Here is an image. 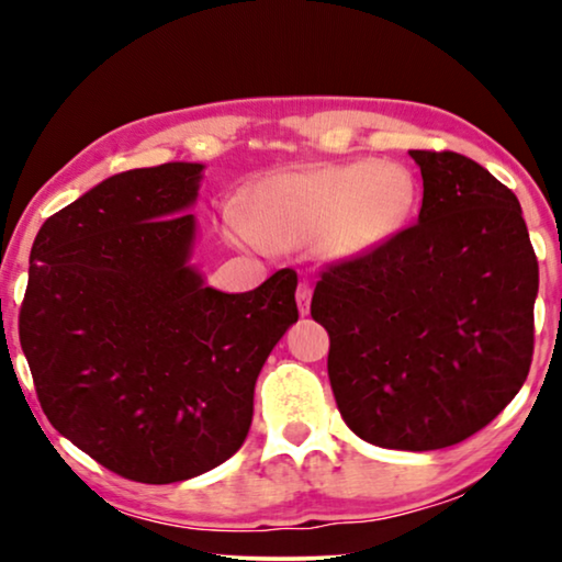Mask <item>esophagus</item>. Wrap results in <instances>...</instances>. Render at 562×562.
Here are the masks:
<instances>
[{
  "mask_svg": "<svg viewBox=\"0 0 562 562\" xmlns=\"http://www.w3.org/2000/svg\"><path fill=\"white\" fill-rule=\"evenodd\" d=\"M296 306H299V312H302V314H310V306H312V286H310V283H299Z\"/></svg>",
  "mask_w": 562,
  "mask_h": 562,
  "instance_id": "esophagus-1",
  "label": "esophagus"
}]
</instances>
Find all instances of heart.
I'll list each match as a JSON object with an SVG mask.
<instances>
[{
  "label": "heart",
  "instance_id": "heart-1",
  "mask_svg": "<svg viewBox=\"0 0 562 562\" xmlns=\"http://www.w3.org/2000/svg\"><path fill=\"white\" fill-rule=\"evenodd\" d=\"M414 204L417 181L391 160L296 168L266 176L250 189L233 235L245 245H314L329 260H356L402 233Z\"/></svg>",
  "mask_w": 562,
  "mask_h": 562
}]
</instances>
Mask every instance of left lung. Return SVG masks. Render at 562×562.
<instances>
[{"label":"left lung","instance_id":"obj_1","mask_svg":"<svg viewBox=\"0 0 562 562\" xmlns=\"http://www.w3.org/2000/svg\"><path fill=\"white\" fill-rule=\"evenodd\" d=\"M417 225L322 273L312 317L345 425L391 450H440L488 425L527 381L537 258L519 199L460 153L409 150Z\"/></svg>","mask_w":562,"mask_h":562}]
</instances>
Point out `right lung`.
<instances>
[{
  "mask_svg": "<svg viewBox=\"0 0 562 562\" xmlns=\"http://www.w3.org/2000/svg\"><path fill=\"white\" fill-rule=\"evenodd\" d=\"M202 164L110 176L45 220L30 252L20 345L45 417L76 448L140 483L233 458L252 391L299 319L296 273L245 294L191 263Z\"/></svg>",
  "mask_w": 562,
  "mask_h": 562,
  "instance_id": "add662e5",
  "label": "right lung"
}]
</instances>
